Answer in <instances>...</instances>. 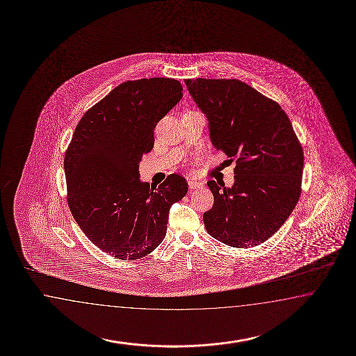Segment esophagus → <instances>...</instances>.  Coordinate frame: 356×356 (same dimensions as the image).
Instances as JSON below:
<instances>
[{
    "mask_svg": "<svg viewBox=\"0 0 356 356\" xmlns=\"http://www.w3.org/2000/svg\"><path fill=\"white\" fill-rule=\"evenodd\" d=\"M188 184H189V188L191 190L199 189V188L203 186V182L197 181V180H194V179H189Z\"/></svg>",
    "mask_w": 356,
    "mask_h": 356,
    "instance_id": "34e87169",
    "label": "esophagus"
}]
</instances>
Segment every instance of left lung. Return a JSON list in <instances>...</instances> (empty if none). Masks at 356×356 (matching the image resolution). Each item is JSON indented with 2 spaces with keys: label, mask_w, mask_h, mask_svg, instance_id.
Returning <instances> with one entry per match:
<instances>
[{
  "label": "left lung",
  "mask_w": 356,
  "mask_h": 356,
  "mask_svg": "<svg viewBox=\"0 0 356 356\" xmlns=\"http://www.w3.org/2000/svg\"><path fill=\"white\" fill-rule=\"evenodd\" d=\"M209 121L211 140L236 161L235 184L207 182L213 207L203 214L211 236L232 248L264 243L289 218L301 194L304 152L281 106L236 79L185 80Z\"/></svg>",
  "instance_id": "8db88e82"
}]
</instances>
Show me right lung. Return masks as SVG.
Returning <instances> with one entry per match:
<instances>
[{
    "label": "right lung",
    "mask_w": 356,
    "mask_h": 356,
    "mask_svg": "<svg viewBox=\"0 0 356 356\" xmlns=\"http://www.w3.org/2000/svg\"><path fill=\"white\" fill-rule=\"evenodd\" d=\"M180 81L127 80L80 119L65 159L67 206L88 238L120 261L152 253L166 236L168 211L188 193L171 174L159 188L139 180L159 120L181 99Z\"/></svg>",
    "instance_id": "add662e5"
}]
</instances>
